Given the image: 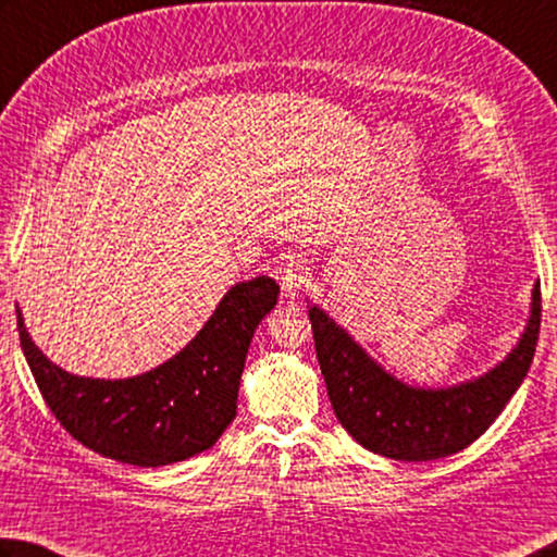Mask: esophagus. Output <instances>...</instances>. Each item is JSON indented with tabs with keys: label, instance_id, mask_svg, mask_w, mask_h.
<instances>
[{
	"label": "esophagus",
	"instance_id": "34e87169",
	"mask_svg": "<svg viewBox=\"0 0 557 557\" xmlns=\"http://www.w3.org/2000/svg\"><path fill=\"white\" fill-rule=\"evenodd\" d=\"M307 268L299 258H282L275 265V280L280 282L282 295L285 297H295L297 292L307 285Z\"/></svg>",
	"mask_w": 557,
	"mask_h": 557
}]
</instances>
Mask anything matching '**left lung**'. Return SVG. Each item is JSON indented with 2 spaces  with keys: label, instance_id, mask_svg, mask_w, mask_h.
<instances>
[{
  "label": "left lung",
  "instance_id": "8db88e82",
  "mask_svg": "<svg viewBox=\"0 0 557 557\" xmlns=\"http://www.w3.org/2000/svg\"><path fill=\"white\" fill-rule=\"evenodd\" d=\"M313 346L341 426L384 458L423 462L468 448L499 417L529 372L541 331V282L521 338L497 368L446 389H423L389 375L326 311L309 307Z\"/></svg>",
  "mask_w": 557,
  "mask_h": 557
}]
</instances>
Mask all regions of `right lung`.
Instances as JSON below:
<instances>
[{"instance_id": "right-lung-1", "label": "right lung", "mask_w": 557, "mask_h": 557, "mask_svg": "<svg viewBox=\"0 0 557 557\" xmlns=\"http://www.w3.org/2000/svg\"><path fill=\"white\" fill-rule=\"evenodd\" d=\"M277 295L265 275L238 282L177 356L126 380L70 375L36 348L18 309L16 326L38 389L70 436L104 458L160 468L209 450L236 419L248 346Z\"/></svg>"}]
</instances>
